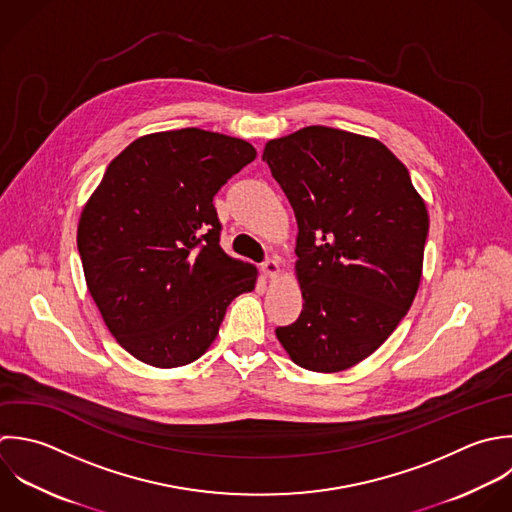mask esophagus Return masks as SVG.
I'll return each instance as SVG.
<instances>
[{"instance_id": "1", "label": "esophagus", "mask_w": 512, "mask_h": 512, "mask_svg": "<svg viewBox=\"0 0 512 512\" xmlns=\"http://www.w3.org/2000/svg\"><path fill=\"white\" fill-rule=\"evenodd\" d=\"M261 269H263V273H265L267 277H277V275H279V263H277V259H267V261L261 265Z\"/></svg>"}]
</instances>
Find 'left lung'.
Here are the masks:
<instances>
[{
  "instance_id": "1",
  "label": "left lung",
  "mask_w": 512,
  "mask_h": 512,
  "mask_svg": "<svg viewBox=\"0 0 512 512\" xmlns=\"http://www.w3.org/2000/svg\"><path fill=\"white\" fill-rule=\"evenodd\" d=\"M297 219L303 311L277 339L303 369L345 371L375 353L413 305L429 233L407 167L377 139L325 125L265 145Z\"/></svg>"
}]
</instances>
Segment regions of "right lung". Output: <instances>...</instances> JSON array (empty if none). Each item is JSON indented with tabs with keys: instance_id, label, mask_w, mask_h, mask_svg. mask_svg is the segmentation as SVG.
Returning a JSON list of instances; mask_svg holds the SVG:
<instances>
[{
	"instance_id": "obj_1",
	"label": "right lung",
	"mask_w": 512,
	"mask_h": 512,
	"mask_svg": "<svg viewBox=\"0 0 512 512\" xmlns=\"http://www.w3.org/2000/svg\"><path fill=\"white\" fill-rule=\"evenodd\" d=\"M251 143L185 127L135 139L85 203L77 249L87 289L117 343L171 369L215 341L257 269L221 245L215 193L255 159Z\"/></svg>"
}]
</instances>
